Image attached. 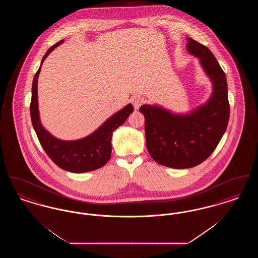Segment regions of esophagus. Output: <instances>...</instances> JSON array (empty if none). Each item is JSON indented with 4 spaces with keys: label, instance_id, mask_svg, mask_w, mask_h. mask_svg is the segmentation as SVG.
<instances>
[{
    "label": "esophagus",
    "instance_id": "1",
    "mask_svg": "<svg viewBox=\"0 0 258 258\" xmlns=\"http://www.w3.org/2000/svg\"><path fill=\"white\" fill-rule=\"evenodd\" d=\"M144 102V99L141 98L140 96H135L134 98H132V103L135 107V110L139 109V107L142 105V103Z\"/></svg>",
    "mask_w": 258,
    "mask_h": 258
}]
</instances>
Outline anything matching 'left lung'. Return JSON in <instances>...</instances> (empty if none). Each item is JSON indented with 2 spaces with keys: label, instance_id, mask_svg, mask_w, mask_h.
<instances>
[{
  "label": "left lung",
  "instance_id": "left-lung-1",
  "mask_svg": "<svg viewBox=\"0 0 258 258\" xmlns=\"http://www.w3.org/2000/svg\"><path fill=\"white\" fill-rule=\"evenodd\" d=\"M186 50L199 59L213 92L207 102L185 114L159 105L144 104L148 152L161 165L184 169L207 160L224 135L229 120L226 76L214 54L205 45L187 37Z\"/></svg>",
  "mask_w": 258,
  "mask_h": 258
}]
</instances>
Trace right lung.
<instances>
[{"instance_id":"add662e5","label":"right lung","mask_w":258,"mask_h":258,"mask_svg":"<svg viewBox=\"0 0 258 258\" xmlns=\"http://www.w3.org/2000/svg\"><path fill=\"white\" fill-rule=\"evenodd\" d=\"M63 42L61 39L51 46L43 56L40 67L46 57ZM40 67L35 74L32 86V99L30 105L31 119L40 145L52 161L66 171L84 173L104 166L111 157V138L113 132L122 125L133 113L134 106L130 103L116 112L102 123L97 131L84 138L66 141L56 138L48 133L40 123L37 104V79Z\"/></svg>"}]
</instances>
